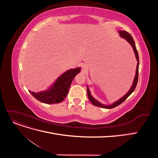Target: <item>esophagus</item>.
Masks as SVG:
<instances>
[{
  "label": "esophagus",
  "instance_id": "34e87169",
  "mask_svg": "<svg viewBox=\"0 0 158 158\" xmlns=\"http://www.w3.org/2000/svg\"><path fill=\"white\" fill-rule=\"evenodd\" d=\"M84 69H85V66H84Z\"/></svg>",
  "mask_w": 158,
  "mask_h": 158
}]
</instances>
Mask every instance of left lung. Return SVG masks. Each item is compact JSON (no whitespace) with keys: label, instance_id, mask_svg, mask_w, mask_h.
<instances>
[{"label":"left lung","instance_id":"8db88e82","mask_svg":"<svg viewBox=\"0 0 158 158\" xmlns=\"http://www.w3.org/2000/svg\"><path fill=\"white\" fill-rule=\"evenodd\" d=\"M118 33H119V35H120V36L122 38L126 40L129 43V44L131 45L132 49H133V51H134V52H135V53L136 58V60H137V62H138L137 66H136V70L135 77V79H134V82H133V84L132 85V86H131V89H129L128 93L126 95H124V96L123 98H121L120 99H118V101L115 102L113 103L111 105H110V106H105V105H103L101 103H99V102H98L96 99H94L92 96V95H91L90 92H89V89L88 87H87V92H88V98L89 99V101L92 102V103L95 106L102 107V108H106V109H112V108H114V107H115L119 106V105L121 104L129 96V95H130L134 92V90L135 89L136 86V85H137V83H138V67H139V57H138V51H137L136 48L135 43V41H134V40H133L132 37L131 36V35L129 33H128L127 31H119Z\"/></svg>","mask_w":158,"mask_h":158}]
</instances>
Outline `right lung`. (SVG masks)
<instances>
[{"mask_svg":"<svg viewBox=\"0 0 158 158\" xmlns=\"http://www.w3.org/2000/svg\"><path fill=\"white\" fill-rule=\"evenodd\" d=\"M80 68L69 70L57 78L52 86L47 91L41 92H29L38 101L47 104L59 103L63 101L69 91L72 82L80 72Z\"/></svg>","mask_w":158,"mask_h":158,"instance_id":"add662e5","label":"right lung"}]
</instances>
